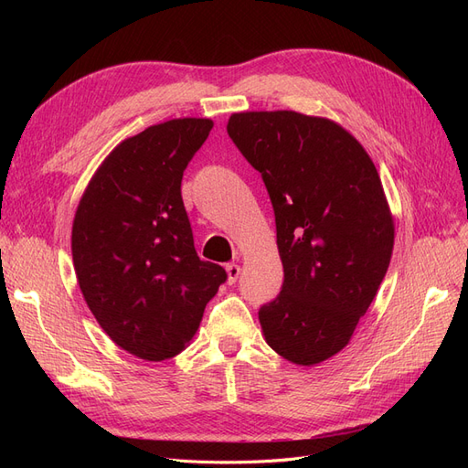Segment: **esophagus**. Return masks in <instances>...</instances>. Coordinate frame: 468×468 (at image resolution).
Returning <instances> with one entry per match:
<instances>
[{"label":"esophagus","instance_id":"esophagus-1","mask_svg":"<svg viewBox=\"0 0 468 468\" xmlns=\"http://www.w3.org/2000/svg\"><path fill=\"white\" fill-rule=\"evenodd\" d=\"M226 273H229V282H230V285H234V282L239 277V265L229 263V265H226Z\"/></svg>","mask_w":468,"mask_h":468}]
</instances>
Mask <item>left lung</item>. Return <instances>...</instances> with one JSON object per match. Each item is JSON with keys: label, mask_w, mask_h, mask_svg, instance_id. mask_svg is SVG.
<instances>
[{"label": "left lung", "mask_w": 468, "mask_h": 468, "mask_svg": "<svg viewBox=\"0 0 468 468\" xmlns=\"http://www.w3.org/2000/svg\"><path fill=\"white\" fill-rule=\"evenodd\" d=\"M226 131L275 212L285 279L260 308L265 342L291 363H322L349 344L390 263L394 222L377 167L330 119L250 111Z\"/></svg>", "instance_id": "8db88e82"}]
</instances>
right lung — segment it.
I'll return each mask as SVG.
<instances>
[{
    "label": "right lung",
    "mask_w": 468,
    "mask_h": 468,
    "mask_svg": "<svg viewBox=\"0 0 468 468\" xmlns=\"http://www.w3.org/2000/svg\"><path fill=\"white\" fill-rule=\"evenodd\" d=\"M212 129L174 119L122 140L99 165L72 226L80 289L105 334L146 361L176 357L226 271L197 256L181 179Z\"/></svg>",
    "instance_id": "add662e5"
}]
</instances>
